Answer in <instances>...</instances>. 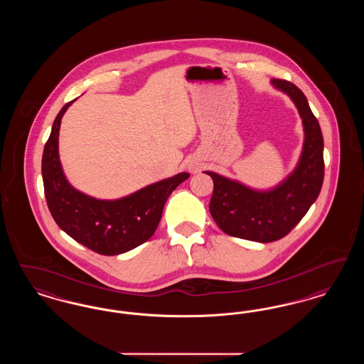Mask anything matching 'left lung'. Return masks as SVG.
Wrapping results in <instances>:
<instances>
[{
	"mask_svg": "<svg viewBox=\"0 0 364 364\" xmlns=\"http://www.w3.org/2000/svg\"><path fill=\"white\" fill-rule=\"evenodd\" d=\"M272 83L294 101L304 125V146L299 165L281 186L258 192L220 174L206 172L214 181L210 213L223 232L233 237L270 242L285 237L316 200L325 176L323 136L303 91L294 83Z\"/></svg>",
	"mask_w": 364,
	"mask_h": 364,
	"instance_id": "left-lung-1",
	"label": "left lung"
}]
</instances>
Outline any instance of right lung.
Returning <instances> with one entry per match:
<instances>
[{
    "mask_svg": "<svg viewBox=\"0 0 364 364\" xmlns=\"http://www.w3.org/2000/svg\"><path fill=\"white\" fill-rule=\"evenodd\" d=\"M73 101L57 114L43 149L42 177L48 208L55 224L73 240L101 255H119L154 235L165 202L190 174L178 173L119 200L94 199L72 188L58 159V131L63 114Z\"/></svg>",
    "mask_w": 364,
    "mask_h": 364,
    "instance_id": "right-lung-1",
    "label": "right lung"
}]
</instances>
